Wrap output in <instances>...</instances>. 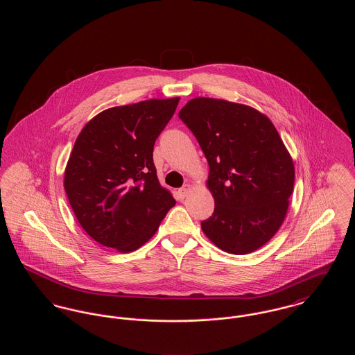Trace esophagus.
Returning <instances> with one entry per match:
<instances>
[{
	"label": "esophagus",
	"mask_w": 355,
	"mask_h": 355,
	"mask_svg": "<svg viewBox=\"0 0 355 355\" xmlns=\"http://www.w3.org/2000/svg\"><path fill=\"white\" fill-rule=\"evenodd\" d=\"M191 190V186L190 185H184L181 189H180V196L182 197V198H185L186 196L189 194V191Z\"/></svg>",
	"instance_id": "34e87169"
}]
</instances>
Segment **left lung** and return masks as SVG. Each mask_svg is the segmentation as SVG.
<instances>
[{"mask_svg": "<svg viewBox=\"0 0 355 355\" xmlns=\"http://www.w3.org/2000/svg\"><path fill=\"white\" fill-rule=\"evenodd\" d=\"M178 117L209 164L214 213L203 233L227 253H252L281 227L294 186V165L270 119L250 106L198 97Z\"/></svg>", "mask_w": 355, "mask_h": 355, "instance_id": "1", "label": "left lung"}]
</instances>
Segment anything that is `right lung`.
Instances as JSON below:
<instances>
[{
  "instance_id": "right-lung-1",
  "label": "right lung",
  "mask_w": 355,
  "mask_h": 355,
  "mask_svg": "<svg viewBox=\"0 0 355 355\" xmlns=\"http://www.w3.org/2000/svg\"><path fill=\"white\" fill-rule=\"evenodd\" d=\"M180 97L103 110L77 137L64 186L76 218L94 241L121 253L141 248L175 200L159 185L155 139Z\"/></svg>"
}]
</instances>
